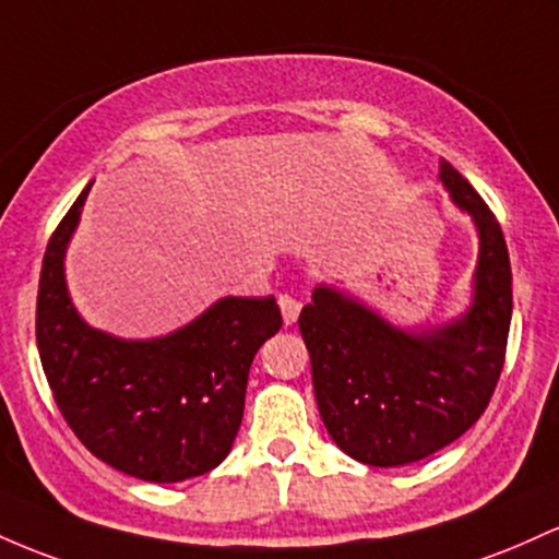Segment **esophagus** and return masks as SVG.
Returning <instances> with one entry per match:
<instances>
[{"label": "esophagus", "mask_w": 559, "mask_h": 559, "mask_svg": "<svg viewBox=\"0 0 559 559\" xmlns=\"http://www.w3.org/2000/svg\"><path fill=\"white\" fill-rule=\"evenodd\" d=\"M280 311H282V322L296 324V319L300 313V304L293 296H280Z\"/></svg>", "instance_id": "34e87169"}]
</instances>
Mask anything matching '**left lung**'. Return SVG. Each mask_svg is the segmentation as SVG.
Returning <instances> with one entry per match:
<instances>
[{"label": "left lung", "instance_id": "left-lung-1", "mask_svg": "<svg viewBox=\"0 0 559 559\" xmlns=\"http://www.w3.org/2000/svg\"><path fill=\"white\" fill-rule=\"evenodd\" d=\"M438 179L478 235L465 311L409 328L356 293L319 282L298 317L324 428L361 465H412L449 447L478 423L504 364L512 319L504 235L449 160Z\"/></svg>", "mask_w": 559, "mask_h": 559}]
</instances>
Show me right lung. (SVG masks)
I'll list each match as a JSON object with an SVG mask.
<instances>
[{
  "label": "right lung",
  "mask_w": 559,
  "mask_h": 559,
  "mask_svg": "<svg viewBox=\"0 0 559 559\" xmlns=\"http://www.w3.org/2000/svg\"><path fill=\"white\" fill-rule=\"evenodd\" d=\"M92 181L49 240L36 298V346L52 396L105 465L147 483H181L222 465L246 409L248 372L277 335L274 298L224 296L168 335L121 337L81 317L66 280Z\"/></svg>",
  "instance_id": "obj_1"
}]
</instances>
